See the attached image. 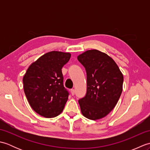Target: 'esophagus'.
Here are the masks:
<instances>
[{
  "label": "esophagus",
  "instance_id": "esophagus-1",
  "mask_svg": "<svg viewBox=\"0 0 150 150\" xmlns=\"http://www.w3.org/2000/svg\"><path fill=\"white\" fill-rule=\"evenodd\" d=\"M70 91H71V93L72 95H75V90H74V89H71V90H70Z\"/></svg>",
  "mask_w": 150,
  "mask_h": 150
}]
</instances>
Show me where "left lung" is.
<instances>
[{
    "instance_id": "left-lung-1",
    "label": "left lung",
    "mask_w": 150,
    "mask_h": 150,
    "mask_svg": "<svg viewBox=\"0 0 150 150\" xmlns=\"http://www.w3.org/2000/svg\"><path fill=\"white\" fill-rule=\"evenodd\" d=\"M77 59L87 75L86 93L79 100L81 112L88 119H102L113 109L119 99L123 75L114 60L98 50L86 51Z\"/></svg>"
}]
</instances>
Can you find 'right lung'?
Returning a JSON list of instances; mask_svg holds the SVG:
<instances>
[{
	"label": "right lung",
	"instance_id": "add662e5",
	"mask_svg": "<svg viewBox=\"0 0 150 150\" xmlns=\"http://www.w3.org/2000/svg\"><path fill=\"white\" fill-rule=\"evenodd\" d=\"M71 54L50 52L31 64L23 78L24 90L31 107L40 115L55 117L62 112L69 95L64 86L62 68Z\"/></svg>",
	"mask_w": 150,
	"mask_h": 150
}]
</instances>
